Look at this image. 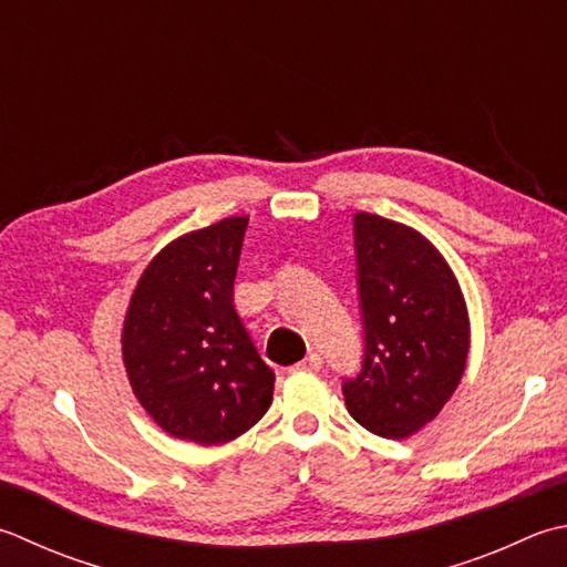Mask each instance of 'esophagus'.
<instances>
[{
  "mask_svg": "<svg viewBox=\"0 0 567 567\" xmlns=\"http://www.w3.org/2000/svg\"><path fill=\"white\" fill-rule=\"evenodd\" d=\"M321 369V357L319 353H309L305 361H299L295 365V371H319Z\"/></svg>",
  "mask_w": 567,
  "mask_h": 567,
  "instance_id": "1",
  "label": "esophagus"
}]
</instances>
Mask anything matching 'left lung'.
<instances>
[{"label": "left lung", "instance_id": "1", "mask_svg": "<svg viewBox=\"0 0 567 567\" xmlns=\"http://www.w3.org/2000/svg\"><path fill=\"white\" fill-rule=\"evenodd\" d=\"M363 365L343 381L351 417L385 440H405L440 415L470 357L462 287L423 233L398 220L353 216Z\"/></svg>", "mask_w": 567, "mask_h": 567}]
</instances>
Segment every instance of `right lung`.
<instances>
[{
	"mask_svg": "<svg viewBox=\"0 0 567 567\" xmlns=\"http://www.w3.org/2000/svg\"><path fill=\"white\" fill-rule=\"evenodd\" d=\"M248 216L164 246L140 275L122 321V363L140 405L166 435L224 445L272 403L275 371L233 305Z\"/></svg>",
	"mask_w": 567,
	"mask_h": 567,
	"instance_id": "1",
	"label": "right lung"
}]
</instances>
